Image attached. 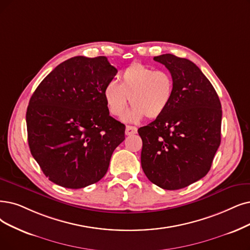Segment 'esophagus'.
I'll list each match as a JSON object with an SVG mask.
<instances>
[{"label": "esophagus", "instance_id": "34e87169", "mask_svg": "<svg viewBox=\"0 0 250 250\" xmlns=\"http://www.w3.org/2000/svg\"><path fill=\"white\" fill-rule=\"evenodd\" d=\"M126 135H133L137 133V128L134 126H126V130H125Z\"/></svg>", "mask_w": 250, "mask_h": 250}]
</instances>
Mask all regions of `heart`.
<instances>
[{"label": "heart", "instance_id": "obj_1", "mask_svg": "<svg viewBox=\"0 0 250 250\" xmlns=\"http://www.w3.org/2000/svg\"><path fill=\"white\" fill-rule=\"evenodd\" d=\"M174 93L171 75L141 62H133L119 75L118 84L108 83L104 97L109 114L121 117L130 102L132 105L125 120L135 123L146 116L147 119L161 117L170 105Z\"/></svg>", "mask_w": 250, "mask_h": 250}]
</instances>
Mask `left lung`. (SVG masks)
I'll list each match as a JSON object with an SVG mask.
<instances>
[{"mask_svg":"<svg viewBox=\"0 0 250 250\" xmlns=\"http://www.w3.org/2000/svg\"><path fill=\"white\" fill-rule=\"evenodd\" d=\"M164 64L174 82L172 102L155 121L138 129L142 167L164 189H179L204 177L221 145L222 104L209 80L194 62L172 54Z\"/></svg>","mask_w":250,"mask_h":250,"instance_id":"obj_1","label":"left lung"}]
</instances>
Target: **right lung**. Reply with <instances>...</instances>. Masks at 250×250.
<instances>
[{
  "label": "right lung",
  "instance_id": "1",
  "mask_svg": "<svg viewBox=\"0 0 250 250\" xmlns=\"http://www.w3.org/2000/svg\"><path fill=\"white\" fill-rule=\"evenodd\" d=\"M117 68L105 56H75L37 87L26 111L29 149L49 181L81 188L104 176L125 125L109 116L104 97Z\"/></svg>",
  "mask_w": 250,
  "mask_h": 250
}]
</instances>
